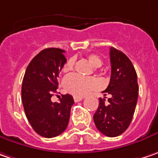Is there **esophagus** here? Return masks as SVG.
<instances>
[{"mask_svg": "<svg viewBox=\"0 0 158 158\" xmlns=\"http://www.w3.org/2000/svg\"><path fill=\"white\" fill-rule=\"evenodd\" d=\"M73 99H74L75 102H80L81 100H83V97H80V96H73Z\"/></svg>", "mask_w": 158, "mask_h": 158, "instance_id": "1", "label": "esophagus"}]
</instances>
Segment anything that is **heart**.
I'll return each mask as SVG.
<instances>
[{"label": "heart", "instance_id": "heart-1", "mask_svg": "<svg viewBox=\"0 0 158 158\" xmlns=\"http://www.w3.org/2000/svg\"><path fill=\"white\" fill-rule=\"evenodd\" d=\"M89 63L93 67H100L102 61L99 56L91 54L87 56ZM75 64V59L70 58L64 66L63 67V72H69L72 71ZM99 81L95 78H86L79 76L78 74H72L67 76L64 80V87L67 92L75 96H85L87 94L99 88Z\"/></svg>", "mask_w": 158, "mask_h": 158}]
</instances>
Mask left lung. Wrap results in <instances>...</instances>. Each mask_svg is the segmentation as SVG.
I'll list each match as a JSON object with an SVG mask.
<instances>
[{
    "label": "left lung",
    "mask_w": 158,
    "mask_h": 158,
    "mask_svg": "<svg viewBox=\"0 0 158 158\" xmlns=\"http://www.w3.org/2000/svg\"><path fill=\"white\" fill-rule=\"evenodd\" d=\"M111 75L110 84L103 91L105 99L100 98L94 115L96 128L109 137H116L127 130L133 119L138 99L137 74L127 56L115 48H110ZM106 98V97H104Z\"/></svg>",
    "instance_id": "left-lung-1"
}]
</instances>
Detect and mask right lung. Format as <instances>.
I'll use <instances>...</instances> for the list:
<instances>
[{
  "mask_svg": "<svg viewBox=\"0 0 158 158\" xmlns=\"http://www.w3.org/2000/svg\"><path fill=\"white\" fill-rule=\"evenodd\" d=\"M64 50L50 48L40 51L27 66L22 84V102L33 130L45 138L61 134L68 126L74 100L63 95L59 102L51 97L58 88V75L66 63Z\"/></svg>",
  "mask_w": 158,
  "mask_h": 158,
  "instance_id": "obj_1",
  "label": "right lung"
}]
</instances>
